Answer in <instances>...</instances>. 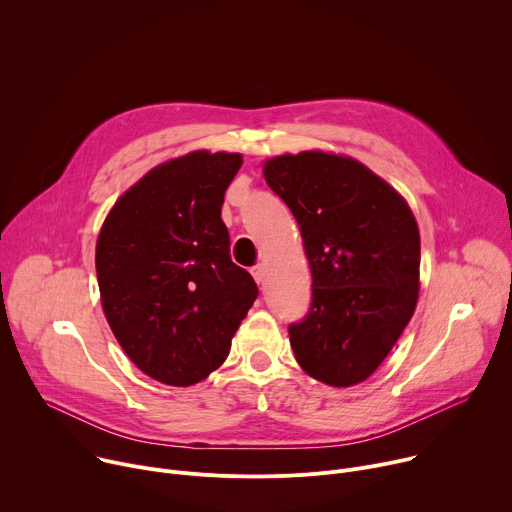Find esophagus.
Segmentation results:
<instances>
[{"mask_svg":"<svg viewBox=\"0 0 512 512\" xmlns=\"http://www.w3.org/2000/svg\"><path fill=\"white\" fill-rule=\"evenodd\" d=\"M251 273H253V277H255L257 283H263V281H265V267H263L261 263L255 265V267L251 269Z\"/></svg>","mask_w":512,"mask_h":512,"instance_id":"esophagus-1","label":"esophagus"}]
</instances>
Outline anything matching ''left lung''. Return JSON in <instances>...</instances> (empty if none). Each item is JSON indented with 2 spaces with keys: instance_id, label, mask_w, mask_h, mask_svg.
<instances>
[{
  "instance_id": "left-lung-1",
  "label": "left lung",
  "mask_w": 512,
  "mask_h": 512,
  "mask_svg": "<svg viewBox=\"0 0 512 512\" xmlns=\"http://www.w3.org/2000/svg\"><path fill=\"white\" fill-rule=\"evenodd\" d=\"M296 216L312 271L308 316L289 324L300 367L330 387L369 379L409 324L419 291V229L403 196L360 162L324 152L265 162Z\"/></svg>"
}]
</instances>
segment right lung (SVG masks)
Returning a JSON list of instances; mask_svg holds the SVG:
<instances>
[{
	"label": "right lung",
	"instance_id": "obj_1",
	"mask_svg": "<svg viewBox=\"0 0 512 512\" xmlns=\"http://www.w3.org/2000/svg\"><path fill=\"white\" fill-rule=\"evenodd\" d=\"M241 154L190 152L150 170L111 208L97 239L105 318L135 367L174 387L216 371L259 296L231 261L221 218Z\"/></svg>",
	"mask_w": 512,
	"mask_h": 512
}]
</instances>
